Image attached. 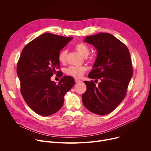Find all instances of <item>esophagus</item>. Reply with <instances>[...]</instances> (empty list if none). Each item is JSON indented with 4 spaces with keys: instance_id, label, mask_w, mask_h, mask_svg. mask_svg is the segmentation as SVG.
Wrapping results in <instances>:
<instances>
[{
    "instance_id": "34e87169",
    "label": "esophagus",
    "mask_w": 151,
    "mask_h": 151,
    "mask_svg": "<svg viewBox=\"0 0 151 151\" xmlns=\"http://www.w3.org/2000/svg\"><path fill=\"white\" fill-rule=\"evenodd\" d=\"M75 82H76V83H81V80H78V79H76V78L75 79Z\"/></svg>"
}]
</instances>
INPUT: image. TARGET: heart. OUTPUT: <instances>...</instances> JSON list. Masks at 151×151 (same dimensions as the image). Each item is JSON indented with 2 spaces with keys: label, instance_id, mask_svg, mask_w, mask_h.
I'll return each instance as SVG.
<instances>
[{
  "label": "heart",
  "instance_id": "b5f03b06",
  "mask_svg": "<svg viewBox=\"0 0 151 151\" xmlns=\"http://www.w3.org/2000/svg\"><path fill=\"white\" fill-rule=\"evenodd\" d=\"M75 48L76 51L81 55L83 57L86 58L90 52V49L88 45H86L83 43H78L75 45ZM67 51L65 50H62L59 54V60L60 62H65L66 60ZM86 71V68L85 67H74L71 66L68 67L66 72L68 75L72 76L75 78H81Z\"/></svg>",
  "mask_w": 151,
  "mask_h": 151
}]
</instances>
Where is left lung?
Returning <instances> with one entry per match:
<instances>
[{
	"instance_id": "1",
	"label": "left lung",
	"mask_w": 151,
	"mask_h": 151,
	"mask_svg": "<svg viewBox=\"0 0 151 151\" xmlns=\"http://www.w3.org/2000/svg\"><path fill=\"white\" fill-rule=\"evenodd\" d=\"M84 42L97 51L93 70L88 77L100 82L84 81L87 89L82 96L83 104L91 112L105 115L112 112L125 97L133 75L130 52L119 40L108 33L86 37Z\"/></svg>"
}]
</instances>
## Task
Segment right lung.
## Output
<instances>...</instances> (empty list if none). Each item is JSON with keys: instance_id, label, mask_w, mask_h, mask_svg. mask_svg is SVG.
Wrapping results in <instances>:
<instances>
[{"instance_id": "add662e5", "label": "right lung", "mask_w": 151, "mask_h": 151, "mask_svg": "<svg viewBox=\"0 0 151 151\" xmlns=\"http://www.w3.org/2000/svg\"><path fill=\"white\" fill-rule=\"evenodd\" d=\"M72 38L45 33L22 51L17 64L21 92L28 106L39 115L58 112L63 106L65 93L75 84L74 78L68 76H63L58 84L51 80L59 68L60 51Z\"/></svg>"}]
</instances>
